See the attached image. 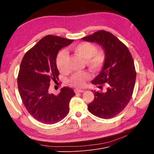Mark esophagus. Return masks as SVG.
Masks as SVG:
<instances>
[{
	"label": "esophagus",
	"instance_id": "1",
	"mask_svg": "<svg viewBox=\"0 0 154 154\" xmlns=\"http://www.w3.org/2000/svg\"><path fill=\"white\" fill-rule=\"evenodd\" d=\"M74 92H75V93H76V94H77V93L83 92H84V91L81 90V89H77V88H76V89H74Z\"/></svg>",
	"mask_w": 154,
	"mask_h": 154
}]
</instances>
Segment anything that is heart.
<instances>
[{"instance_id":"b5f03b06","label":"heart","mask_w":154,"mask_h":154,"mask_svg":"<svg viewBox=\"0 0 154 154\" xmlns=\"http://www.w3.org/2000/svg\"><path fill=\"white\" fill-rule=\"evenodd\" d=\"M71 51L78 57L85 61L87 66L93 72H98L104 67L106 62V54L103 49L97 50L94 44L83 42L74 45L71 48ZM67 55L64 52L58 54L57 59V66L60 71L63 72L66 69ZM90 78L88 72H77L74 74L70 79L71 85L76 87L85 86L86 81Z\"/></svg>"}]
</instances>
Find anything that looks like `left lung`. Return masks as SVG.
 Returning <instances> with one entry per match:
<instances>
[{
    "instance_id": "1",
    "label": "left lung",
    "mask_w": 154,
    "mask_h": 154,
    "mask_svg": "<svg viewBox=\"0 0 154 154\" xmlns=\"http://www.w3.org/2000/svg\"><path fill=\"white\" fill-rule=\"evenodd\" d=\"M82 40L100 44L106 54V62L100 73L92 81L105 91H94V99L88 105L91 114L110 119L119 114L128 105L133 94L136 72L128 48L117 37L104 30L87 36Z\"/></svg>"
}]
</instances>
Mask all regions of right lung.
<instances>
[{
	"instance_id": "right-lung-1",
	"label": "right lung",
	"mask_w": 154,
	"mask_h": 154,
	"mask_svg": "<svg viewBox=\"0 0 154 154\" xmlns=\"http://www.w3.org/2000/svg\"><path fill=\"white\" fill-rule=\"evenodd\" d=\"M74 40L48 35L25 54L20 63L17 83L26 109L35 119L54 124L69 113V101L75 95L72 88L64 87L58 95L49 92L51 81L58 80L56 60L58 51Z\"/></svg>"
}]
</instances>
